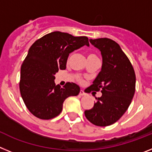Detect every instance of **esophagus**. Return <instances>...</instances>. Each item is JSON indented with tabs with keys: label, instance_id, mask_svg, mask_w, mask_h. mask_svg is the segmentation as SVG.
<instances>
[{
	"label": "esophagus",
	"instance_id": "34e87169",
	"mask_svg": "<svg viewBox=\"0 0 152 152\" xmlns=\"http://www.w3.org/2000/svg\"><path fill=\"white\" fill-rule=\"evenodd\" d=\"M79 95L80 96H84V95H86V94L84 93V91L83 90H80V92H79Z\"/></svg>",
	"mask_w": 152,
	"mask_h": 152
}]
</instances>
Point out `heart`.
I'll return each mask as SVG.
<instances>
[{
    "mask_svg": "<svg viewBox=\"0 0 152 152\" xmlns=\"http://www.w3.org/2000/svg\"><path fill=\"white\" fill-rule=\"evenodd\" d=\"M97 58V56L95 54H93V53H89L88 55V59H90V58ZM76 78L78 81H81V78H80L79 76H76Z\"/></svg>",
    "mask_w": 152,
    "mask_h": 152,
    "instance_id": "1",
    "label": "heart"
}]
</instances>
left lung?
<instances>
[{
  "label": "left lung",
  "instance_id": "left-lung-1",
  "mask_svg": "<svg viewBox=\"0 0 152 152\" xmlns=\"http://www.w3.org/2000/svg\"><path fill=\"white\" fill-rule=\"evenodd\" d=\"M92 45L100 49L103 64L93 84L86 93L99 91L102 96L90 110L84 111L86 118L95 126H110L126 113L135 91L134 68L117 42L108 38L90 39Z\"/></svg>",
  "mask_w": 152,
  "mask_h": 152
}]
</instances>
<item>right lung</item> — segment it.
<instances>
[{"label":"right lung","mask_w":152,"mask_h":152,"mask_svg":"<svg viewBox=\"0 0 152 152\" xmlns=\"http://www.w3.org/2000/svg\"><path fill=\"white\" fill-rule=\"evenodd\" d=\"M87 45V36H73L59 31L36 40L29 48L20 69V91L24 103L33 116L50 119L58 116L64 100L77 96L80 88L75 83L56 85L55 75L66 68L71 52Z\"/></svg>","instance_id":"1"}]
</instances>
